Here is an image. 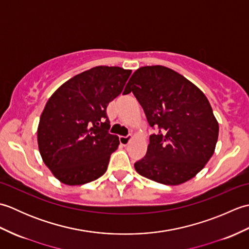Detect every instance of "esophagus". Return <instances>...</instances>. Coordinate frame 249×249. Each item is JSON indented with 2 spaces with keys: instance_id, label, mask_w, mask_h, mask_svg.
Listing matches in <instances>:
<instances>
[{
  "instance_id": "1",
  "label": "esophagus",
  "mask_w": 249,
  "mask_h": 249,
  "mask_svg": "<svg viewBox=\"0 0 249 249\" xmlns=\"http://www.w3.org/2000/svg\"><path fill=\"white\" fill-rule=\"evenodd\" d=\"M131 135H127V136H121L120 137V142L122 145H127L129 143V141L131 140Z\"/></svg>"
}]
</instances>
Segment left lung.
<instances>
[{"mask_svg":"<svg viewBox=\"0 0 249 249\" xmlns=\"http://www.w3.org/2000/svg\"><path fill=\"white\" fill-rule=\"evenodd\" d=\"M133 92L151 127L146 155L135 163L140 176L165 185H179L199 173L214 154L219 126L203 92L170 68L137 70L124 94Z\"/></svg>","mask_w":249,"mask_h":249,"instance_id":"1","label":"left lung"}]
</instances>
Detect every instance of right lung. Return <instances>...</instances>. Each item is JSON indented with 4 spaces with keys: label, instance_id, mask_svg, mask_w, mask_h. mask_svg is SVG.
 <instances>
[{
    "label": "right lung",
    "instance_id": "right-lung-1",
    "mask_svg": "<svg viewBox=\"0 0 249 249\" xmlns=\"http://www.w3.org/2000/svg\"><path fill=\"white\" fill-rule=\"evenodd\" d=\"M130 73L118 66L93 67L63 83L48 99L37 142L45 165L61 183L83 185L107 171L120 140L108 133L106 110Z\"/></svg>",
    "mask_w": 249,
    "mask_h": 249
}]
</instances>
